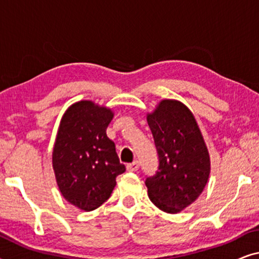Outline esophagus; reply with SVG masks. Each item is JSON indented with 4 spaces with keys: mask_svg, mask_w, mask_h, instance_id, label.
I'll list each match as a JSON object with an SVG mask.
<instances>
[{
    "mask_svg": "<svg viewBox=\"0 0 259 259\" xmlns=\"http://www.w3.org/2000/svg\"><path fill=\"white\" fill-rule=\"evenodd\" d=\"M127 171L128 172H136L139 169V161H133L132 164H128L126 166Z\"/></svg>",
    "mask_w": 259,
    "mask_h": 259,
    "instance_id": "obj_1",
    "label": "esophagus"
}]
</instances>
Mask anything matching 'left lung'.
<instances>
[{
	"label": "left lung",
	"mask_w": 259,
	"mask_h": 259,
	"mask_svg": "<svg viewBox=\"0 0 259 259\" xmlns=\"http://www.w3.org/2000/svg\"><path fill=\"white\" fill-rule=\"evenodd\" d=\"M159 167L147 177L152 203L178 213L200 196L210 176V155L192 112L177 100H162L147 114Z\"/></svg>",
	"instance_id": "left-lung-1"
}]
</instances>
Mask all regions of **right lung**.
I'll return each mask as SVG.
<instances>
[{
	"mask_svg": "<svg viewBox=\"0 0 259 259\" xmlns=\"http://www.w3.org/2000/svg\"><path fill=\"white\" fill-rule=\"evenodd\" d=\"M109 108L82 100L63 114L53 150V168L65 199L83 211L98 208L111 197L116 177L126 171L115 145L106 134Z\"/></svg>",
	"mask_w": 259,
	"mask_h": 259,
	"instance_id": "obj_1",
	"label": "right lung"
}]
</instances>
